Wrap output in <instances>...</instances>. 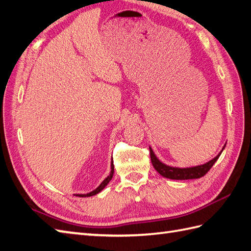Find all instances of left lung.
Wrapping results in <instances>:
<instances>
[{
    "label": "left lung",
    "instance_id": "8db88e82",
    "mask_svg": "<svg viewBox=\"0 0 251 251\" xmlns=\"http://www.w3.org/2000/svg\"><path fill=\"white\" fill-rule=\"evenodd\" d=\"M150 149V157H151V163L153 165L156 172L161 176H165V178L172 179V180H189V179H199L201 176H203L209 170L212 168V166L215 162L218 160L219 155L222 154L223 150L225 149V146L223 150L219 152L218 155L207 162L203 165H200V166H195V167H189V168H176V167H170L167 165L163 164L157 160V157L153 153L151 148Z\"/></svg>",
    "mask_w": 251,
    "mask_h": 251
}]
</instances>
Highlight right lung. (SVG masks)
I'll use <instances>...</instances> for the list:
<instances>
[{"label": "right lung", "mask_w": 251, "mask_h": 251, "mask_svg": "<svg viewBox=\"0 0 251 251\" xmlns=\"http://www.w3.org/2000/svg\"><path fill=\"white\" fill-rule=\"evenodd\" d=\"M111 174H109V176H107L106 179H104V181H103L101 184L98 186L95 191H93V192H90V193H88V194H79V195H76V196H78V197H90V196H94V195H97L98 193H100L103 188H104L107 184H108V182L112 180V178H113V175H114V164H113V160H112V163H111Z\"/></svg>", "instance_id": "add662e5"}]
</instances>
